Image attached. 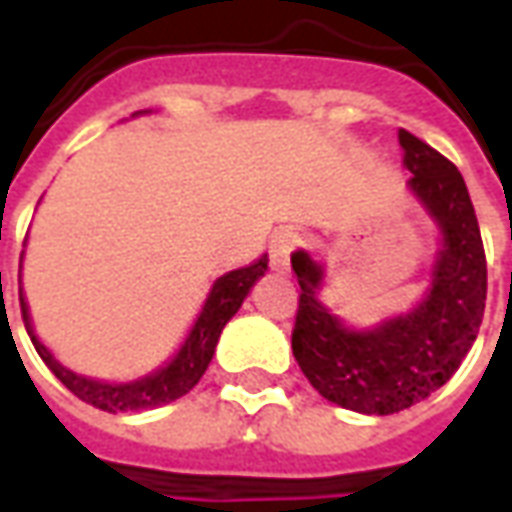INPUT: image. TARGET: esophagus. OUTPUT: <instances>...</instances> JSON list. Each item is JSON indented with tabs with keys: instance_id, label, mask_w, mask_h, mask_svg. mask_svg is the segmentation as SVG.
<instances>
[{
	"instance_id": "obj_1",
	"label": "esophagus",
	"mask_w": 512,
	"mask_h": 512,
	"mask_svg": "<svg viewBox=\"0 0 512 512\" xmlns=\"http://www.w3.org/2000/svg\"><path fill=\"white\" fill-rule=\"evenodd\" d=\"M296 246V235L290 230H279L271 235V244H268V257H271V268L274 271H285L290 266V252Z\"/></svg>"
}]
</instances>
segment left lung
<instances>
[{
    "mask_svg": "<svg viewBox=\"0 0 512 512\" xmlns=\"http://www.w3.org/2000/svg\"><path fill=\"white\" fill-rule=\"evenodd\" d=\"M408 191L439 230L428 288L408 312L354 326L321 299L326 266L307 249L290 255L299 279L293 356L326 400L359 414H395L447 384L477 340L485 310V252L458 167L408 131H397Z\"/></svg>",
    "mask_w": 512,
    "mask_h": 512,
    "instance_id": "8db88e82",
    "label": "left lung"
}]
</instances>
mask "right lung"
<instances>
[{
    "label": "right lung",
    "instance_id": "right-lung-1",
    "mask_svg": "<svg viewBox=\"0 0 512 512\" xmlns=\"http://www.w3.org/2000/svg\"><path fill=\"white\" fill-rule=\"evenodd\" d=\"M147 112L150 109L136 112L131 117L147 115ZM21 260H24V252H21ZM266 271L268 255H260L249 266L233 268V271L222 274V277L213 282V288L208 293L205 304H202L200 315L194 318L189 334L180 343L175 356H169V362L156 367L153 373L131 378V381H104V378H90L82 376V373H73L71 367L62 365L60 359L51 354L46 345L40 343V337L35 334V326H32L27 296H24L21 288H18V301H21V315H24V326H27L29 340H32L35 351H38V356L46 362L51 373L60 378L62 384L68 386L73 395L84 400V403L101 408V411H109V414H128V411H147V408L167 406V403L178 400V397H183L189 389L197 386L202 373L211 365L216 343L222 337V329L227 326V321L233 318L235 312L241 310V304L249 296V290L255 288V282ZM18 282H21V271H18Z\"/></svg>",
    "mask_w": 512,
    "mask_h": 512
}]
</instances>
